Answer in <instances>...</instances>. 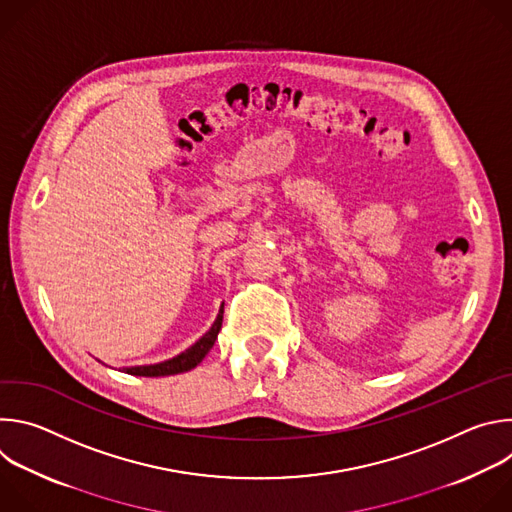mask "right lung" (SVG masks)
<instances>
[{"mask_svg":"<svg viewBox=\"0 0 512 512\" xmlns=\"http://www.w3.org/2000/svg\"><path fill=\"white\" fill-rule=\"evenodd\" d=\"M223 326V306L218 310V316L214 320V324L208 328L206 334H202L190 348H186L184 352L176 354L174 358L156 362V364H141V367H123V373L127 375H135V377H170V375H180L186 371H192L196 364L202 362V358L208 354V350L212 348L218 332H221Z\"/></svg>","mask_w":512,"mask_h":512,"instance_id":"right-lung-1","label":"right lung"}]
</instances>
